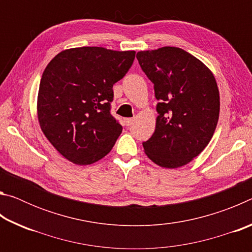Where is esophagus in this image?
Here are the masks:
<instances>
[{"label": "esophagus", "instance_id": "esophagus-1", "mask_svg": "<svg viewBox=\"0 0 252 252\" xmlns=\"http://www.w3.org/2000/svg\"><path fill=\"white\" fill-rule=\"evenodd\" d=\"M133 119H132V118H126V119H125V122H126V126H131L132 125V123H133Z\"/></svg>", "mask_w": 252, "mask_h": 252}]
</instances>
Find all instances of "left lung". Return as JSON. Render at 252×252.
<instances>
[{
	"instance_id": "obj_1",
	"label": "left lung",
	"mask_w": 252,
	"mask_h": 252,
	"mask_svg": "<svg viewBox=\"0 0 252 252\" xmlns=\"http://www.w3.org/2000/svg\"><path fill=\"white\" fill-rule=\"evenodd\" d=\"M155 84L158 117L155 133L143 142L149 159L177 169L192 161L210 142L220 112L215 75L199 59L176 46L136 53Z\"/></svg>"
}]
</instances>
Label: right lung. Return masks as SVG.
Instances as JSON below:
<instances>
[{
  "label": "right lung",
  "mask_w": 252,
  "mask_h": 252,
  "mask_svg": "<svg viewBox=\"0 0 252 252\" xmlns=\"http://www.w3.org/2000/svg\"><path fill=\"white\" fill-rule=\"evenodd\" d=\"M135 51L102 46L63 50L42 74L36 112L45 138L66 160L88 165L113 148L122 126L110 114L113 84L133 63Z\"/></svg>",
  "instance_id": "1"
}]
</instances>
